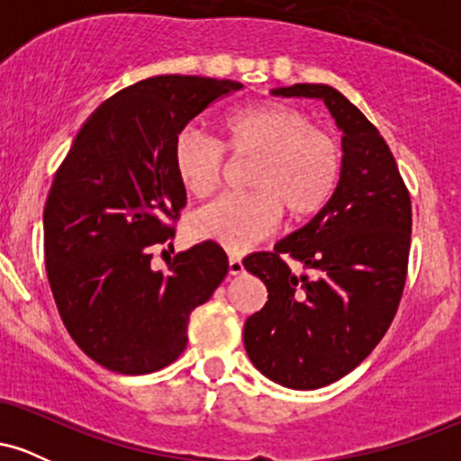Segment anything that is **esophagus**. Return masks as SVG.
<instances>
[{
  "mask_svg": "<svg viewBox=\"0 0 461 461\" xmlns=\"http://www.w3.org/2000/svg\"><path fill=\"white\" fill-rule=\"evenodd\" d=\"M245 271V267H242V260L238 256H230V275H240Z\"/></svg>",
  "mask_w": 461,
  "mask_h": 461,
  "instance_id": "1",
  "label": "esophagus"
}]
</instances>
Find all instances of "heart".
Instances as JSON below:
<instances>
[{"instance_id":"1","label":"heart","mask_w":461,"mask_h":461,"mask_svg":"<svg viewBox=\"0 0 461 461\" xmlns=\"http://www.w3.org/2000/svg\"><path fill=\"white\" fill-rule=\"evenodd\" d=\"M221 131L231 156L253 158L247 173L251 193L199 210L193 219L197 236L227 251H245L271 234L282 210L288 219L305 221L331 201L342 177V151L303 110L277 102L242 105L221 119ZM223 147L194 130L179 131L173 167L190 194L205 199L219 190Z\"/></svg>"}]
</instances>
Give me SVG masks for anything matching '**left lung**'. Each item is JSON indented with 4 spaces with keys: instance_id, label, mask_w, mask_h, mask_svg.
Returning <instances> with one entry per match:
<instances>
[{
    "instance_id": "1",
    "label": "left lung",
    "mask_w": 461,
    "mask_h": 461,
    "mask_svg": "<svg viewBox=\"0 0 461 461\" xmlns=\"http://www.w3.org/2000/svg\"><path fill=\"white\" fill-rule=\"evenodd\" d=\"M271 93L327 105L342 131V177L308 225L245 258L268 301L242 338L264 377L316 390L351 373L388 331L405 285L411 201L384 136L340 91L294 84ZM285 257L309 273L294 276Z\"/></svg>"
}]
</instances>
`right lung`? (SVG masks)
Instances as JSON below:
<instances>
[{
    "instance_id": "obj_1",
    "label": "right lung",
    "mask_w": 461,
    "mask_h": 461,
    "mask_svg": "<svg viewBox=\"0 0 461 461\" xmlns=\"http://www.w3.org/2000/svg\"><path fill=\"white\" fill-rule=\"evenodd\" d=\"M240 88L199 76L136 82L88 116L56 171L43 212L47 279L67 331L104 368L147 375L176 362L190 312L225 279L216 242L168 258L167 271L151 258L186 205L173 167L179 131Z\"/></svg>"
}]
</instances>
